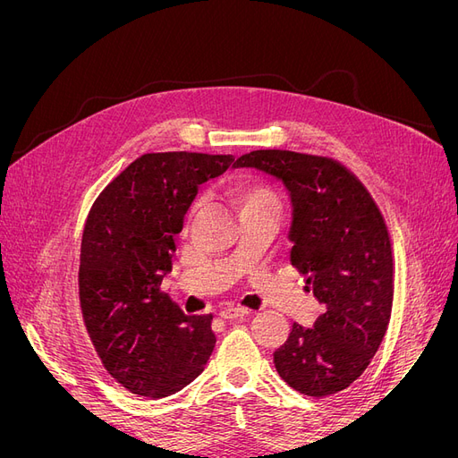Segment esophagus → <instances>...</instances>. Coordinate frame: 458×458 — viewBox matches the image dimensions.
<instances>
[{
    "mask_svg": "<svg viewBox=\"0 0 458 458\" xmlns=\"http://www.w3.org/2000/svg\"><path fill=\"white\" fill-rule=\"evenodd\" d=\"M250 313V310H246V308H241V306H234V308H224L219 311V317L221 318H239V317H244V315H248Z\"/></svg>",
    "mask_w": 458,
    "mask_h": 458,
    "instance_id": "obj_1",
    "label": "esophagus"
}]
</instances>
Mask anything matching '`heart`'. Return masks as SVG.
<instances>
[{
	"mask_svg": "<svg viewBox=\"0 0 458 458\" xmlns=\"http://www.w3.org/2000/svg\"><path fill=\"white\" fill-rule=\"evenodd\" d=\"M231 202L239 208V210H248V208H256L269 204L275 200L273 192L266 187H241L231 192Z\"/></svg>",
	"mask_w": 458,
	"mask_h": 458,
	"instance_id": "b5f03b06",
	"label": "heart"
}]
</instances>
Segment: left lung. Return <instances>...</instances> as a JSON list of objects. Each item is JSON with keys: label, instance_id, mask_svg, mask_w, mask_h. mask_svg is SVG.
Here are the masks:
<instances>
[{"label": "left lung", "instance_id": "obj_1", "mask_svg": "<svg viewBox=\"0 0 458 458\" xmlns=\"http://www.w3.org/2000/svg\"><path fill=\"white\" fill-rule=\"evenodd\" d=\"M279 177L293 200L290 263L325 313L298 323L273 353L281 378L310 397L352 386L378 352L394 303V250L367 187L335 158L294 150H252L233 164Z\"/></svg>", "mask_w": 458, "mask_h": 458}]
</instances>
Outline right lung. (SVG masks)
<instances>
[{"instance_id": "right-lung-1", "label": "right lung", "mask_w": 458, "mask_h": 458, "mask_svg": "<svg viewBox=\"0 0 458 458\" xmlns=\"http://www.w3.org/2000/svg\"><path fill=\"white\" fill-rule=\"evenodd\" d=\"M233 160L148 152L91 206L80 248V308L103 367L135 395L179 392L214 352L212 313L185 315L160 284L172 271L174 237L199 185L224 174Z\"/></svg>"}]
</instances>
